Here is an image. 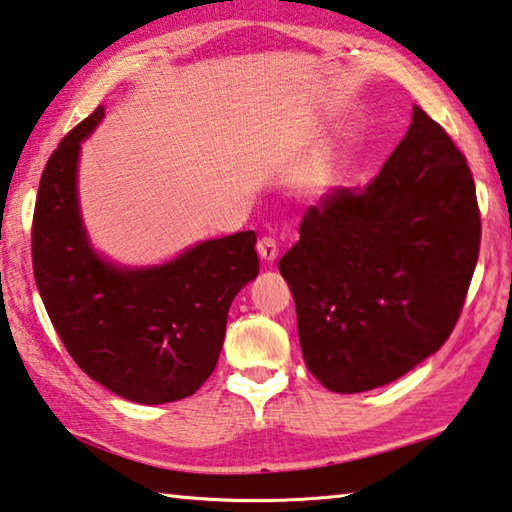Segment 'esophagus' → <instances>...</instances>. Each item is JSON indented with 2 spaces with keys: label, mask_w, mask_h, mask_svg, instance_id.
Instances as JSON below:
<instances>
[{
  "label": "esophagus",
  "mask_w": 512,
  "mask_h": 512,
  "mask_svg": "<svg viewBox=\"0 0 512 512\" xmlns=\"http://www.w3.org/2000/svg\"><path fill=\"white\" fill-rule=\"evenodd\" d=\"M256 249H258V256H261L267 263H274L276 256H279V242H276V238H272V236L258 238Z\"/></svg>",
  "instance_id": "esophagus-1"
}]
</instances>
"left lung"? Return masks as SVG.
Listing matches in <instances>:
<instances>
[{
  "instance_id": "1",
  "label": "left lung",
  "mask_w": 512,
  "mask_h": 512,
  "mask_svg": "<svg viewBox=\"0 0 512 512\" xmlns=\"http://www.w3.org/2000/svg\"><path fill=\"white\" fill-rule=\"evenodd\" d=\"M481 247L467 158L420 106L365 190L311 206L279 261L308 370L331 392L399 379L454 331Z\"/></svg>"
}]
</instances>
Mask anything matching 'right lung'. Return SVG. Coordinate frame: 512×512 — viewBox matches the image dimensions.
Listing matches in <instances>:
<instances>
[{
    "label": "right lung",
    "instance_id": "obj_1",
    "mask_svg": "<svg viewBox=\"0 0 512 512\" xmlns=\"http://www.w3.org/2000/svg\"><path fill=\"white\" fill-rule=\"evenodd\" d=\"M97 106L49 156L31 224V261L49 320L90 379L136 404L186 399L213 374L226 317L256 279V233L206 240L177 261L120 270L90 249L77 206L79 142Z\"/></svg>",
    "mask_w": 512,
    "mask_h": 512
}]
</instances>
